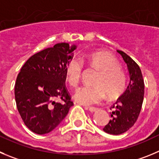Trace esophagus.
I'll return each instance as SVG.
<instances>
[{
	"mask_svg": "<svg viewBox=\"0 0 159 159\" xmlns=\"http://www.w3.org/2000/svg\"><path fill=\"white\" fill-rule=\"evenodd\" d=\"M84 108H85V110H89V111L90 112H92V113L96 112L98 110L97 107H84Z\"/></svg>",
	"mask_w": 159,
	"mask_h": 159,
	"instance_id": "obj_1",
	"label": "esophagus"
}]
</instances>
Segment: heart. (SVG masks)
Wrapping results in <instances>:
<instances>
[{
	"label": "heart",
	"mask_w": 159,
	"mask_h": 159,
	"mask_svg": "<svg viewBox=\"0 0 159 159\" xmlns=\"http://www.w3.org/2000/svg\"><path fill=\"white\" fill-rule=\"evenodd\" d=\"M86 61L90 66L99 71V75L93 83L95 86L81 87L75 92L74 99L78 103L96 104L103 101L106 95L109 99H115L124 92L126 84L125 75L113 56L103 52H96L87 56ZM82 70L83 62L80 58L70 59L66 66V75L70 86H78Z\"/></svg>",
	"instance_id": "1"
}]
</instances>
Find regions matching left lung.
<instances>
[{
  "instance_id": "8db88e82",
  "label": "left lung",
  "mask_w": 159,
  "mask_h": 159,
  "mask_svg": "<svg viewBox=\"0 0 159 159\" xmlns=\"http://www.w3.org/2000/svg\"><path fill=\"white\" fill-rule=\"evenodd\" d=\"M127 64L129 82L126 90L111 107V119L103 129L107 133L119 135L128 131L137 120L143 104L144 82L141 70L131 57L117 50Z\"/></svg>"
}]
</instances>
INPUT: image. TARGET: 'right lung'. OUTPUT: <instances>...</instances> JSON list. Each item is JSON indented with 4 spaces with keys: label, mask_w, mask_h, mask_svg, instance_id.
<instances>
[{
    "label": "right lung",
    "mask_w": 159,
    "mask_h": 159,
    "mask_svg": "<svg viewBox=\"0 0 159 159\" xmlns=\"http://www.w3.org/2000/svg\"><path fill=\"white\" fill-rule=\"evenodd\" d=\"M76 45L59 43L31 56L16 78L15 98L27 128L37 134L52 131L74 105L66 88V66ZM56 98L63 101H54Z\"/></svg>",
    "instance_id": "right-lung-1"
}]
</instances>
